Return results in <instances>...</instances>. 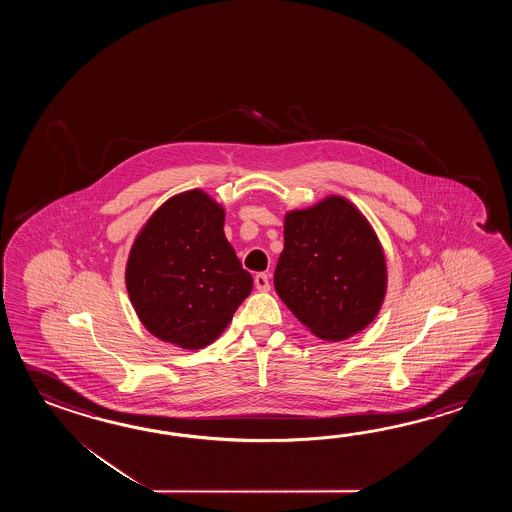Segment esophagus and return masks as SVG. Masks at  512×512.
Returning a JSON list of instances; mask_svg holds the SVG:
<instances>
[{
  "instance_id": "34e87169",
  "label": "esophagus",
  "mask_w": 512,
  "mask_h": 512,
  "mask_svg": "<svg viewBox=\"0 0 512 512\" xmlns=\"http://www.w3.org/2000/svg\"><path fill=\"white\" fill-rule=\"evenodd\" d=\"M254 285H256V289L261 291V293H267L269 289H271V283H269V276L265 274V272H260V274H256V278H254Z\"/></svg>"
}]
</instances>
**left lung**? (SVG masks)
I'll list each match as a JSON object with an SVG mask.
<instances>
[{
	"label": "left lung",
	"instance_id": "8db88e82",
	"mask_svg": "<svg viewBox=\"0 0 512 512\" xmlns=\"http://www.w3.org/2000/svg\"><path fill=\"white\" fill-rule=\"evenodd\" d=\"M274 289L322 340H344L381 311L388 272L381 241L351 201L329 196L285 214Z\"/></svg>",
	"mask_w": 512,
	"mask_h": 512
}]
</instances>
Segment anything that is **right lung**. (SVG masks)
<instances>
[{
	"label": "right lung",
	"instance_id": "1",
	"mask_svg": "<svg viewBox=\"0 0 512 512\" xmlns=\"http://www.w3.org/2000/svg\"><path fill=\"white\" fill-rule=\"evenodd\" d=\"M225 210L203 190L170 197L131 245L126 289L142 326L183 349L212 344L251 294L223 232Z\"/></svg>",
	"mask_w": 512,
	"mask_h": 512
}]
</instances>
